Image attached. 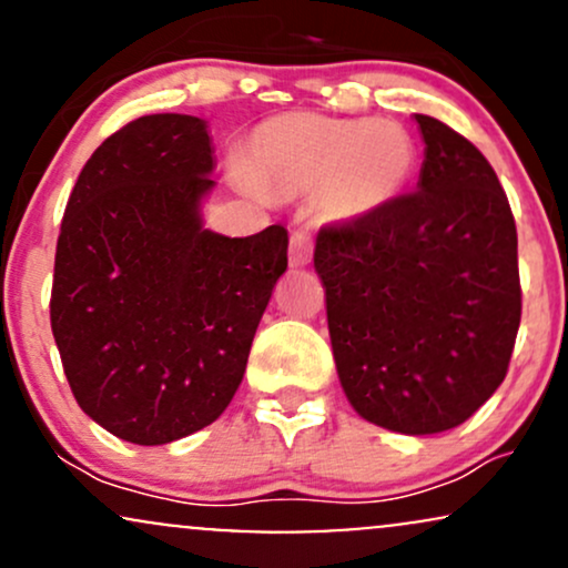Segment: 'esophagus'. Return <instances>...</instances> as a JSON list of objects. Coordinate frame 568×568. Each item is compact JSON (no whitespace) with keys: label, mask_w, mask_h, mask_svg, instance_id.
Segmentation results:
<instances>
[{"label":"esophagus","mask_w":568,"mask_h":568,"mask_svg":"<svg viewBox=\"0 0 568 568\" xmlns=\"http://www.w3.org/2000/svg\"><path fill=\"white\" fill-rule=\"evenodd\" d=\"M312 251H315V237L306 230L293 232L291 237V266H306L312 262Z\"/></svg>","instance_id":"1"}]
</instances>
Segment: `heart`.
I'll use <instances>...</instances> for the list:
<instances>
[{"label":"heart","instance_id":"heart-1","mask_svg":"<svg viewBox=\"0 0 568 568\" xmlns=\"http://www.w3.org/2000/svg\"><path fill=\"white\" fill-rule=\"evenodd\" d=\"M416 146L387 120L317 112L272 116L251 133L245 171L280 194L315 192L334 219H361L393 202L414 173Z\"/></svg>","mask_w":568,"mask_h":568}]
</instances>
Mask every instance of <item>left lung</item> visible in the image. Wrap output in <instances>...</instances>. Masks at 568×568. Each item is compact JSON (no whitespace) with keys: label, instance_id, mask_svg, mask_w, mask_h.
Here are the masks:
<instances>
[{"label":"left lung","instance_id":"left-lung-1","mask_svg":"<svg viewBox=\"0 0 568 568\" xmlns=\"http://www.w3.org/2000/svg\"><path fill=\"white\" fill-rule=\"evenodd\" d=\"M416 122L419 192L325 224L315 272L352 408L393 433L433 435L470 419L507 376L518 232L484 154L435 116Z\"/></svg>","mask_w":568,"mask_h":568}]
</instances>
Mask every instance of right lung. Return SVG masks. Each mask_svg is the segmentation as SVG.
<instances>
[{
  "label": "right lung",
  "mask_w": 568,
  "mask_h": 568,
  "mask_svg": "<svg viewBox=\"0 0 568 568\" xmlns=\"http://www.w3.org/2000/svg\"><path fill=\"white\" fill-rule=\"evenodd\" d=\"M205 122L149 114L84 162L55 245L50 325L71 393L116 438L162 446L216 422L288 270V232L202 230Z\"/></svg>",
  "instance_id": "1"
}]
</instances>
